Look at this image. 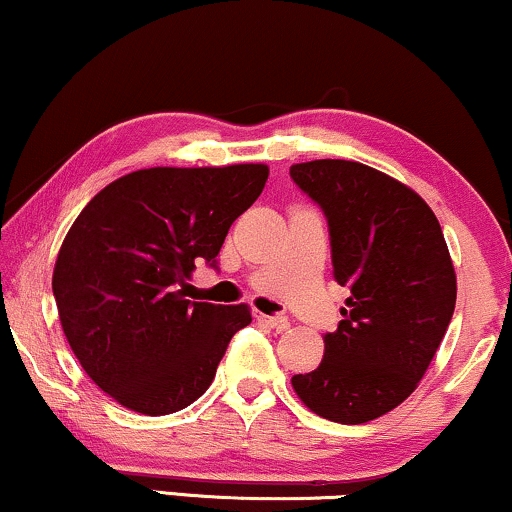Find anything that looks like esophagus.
<instances>
[{
	"label": "esophagus",
	"mask_w": 512,
	"mask_h": 512,
	"mask_svg": "<svg viewBox=\"0 0 512 512\" xmlns=\"http://www.w3.org/2000/svg\"><path fill=\"white\" fill-rule=\"evenodd\" d=\"M257 321H262L264 326H269V328H276V331H286V328L290 326L286 316H267V314H257Z\"/></svg>",
	"instance_id": "obj_1"
}]
</instances>
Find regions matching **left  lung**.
<instances>
[{
	"mask_svg": "<svg viewBox=\"0 0 512 512\" xmlns=\"http://www.w3.org/2000/svg\"><path fill=\"white\" fill-rule=\"evenodd\" d=\"M290 177L321 205L333 278L349 290L323 359L293 375L309 411L359 425L416 390L456 307V271L435 212L390 174L352 160H312Z\"/></svg>",
	"mask_w": 512,
	"mask_h": 512,
	"instance_id": "8db88e82",
	"label": "left lung"
}]
</instances>
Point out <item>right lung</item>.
Wrapping results in <instances>:
<instances>
[{
	"instance_id": "obj_1",
	"label": "right lung",
	"mask_w": 512,
	"mask_h": 512,
	"mask_svg": "<svg viewBox=\"0 0 512 512\" xmlns=\"http://www.w3.org/2000/svg\"><path fill=\"white\" fill-rule=\"evenodd\" d=\"M269 167H148L89 200L58 250L51 288L84 373L144 416L181 411L208 390L248 304L184 300L198 260L219 255L260 198Z\"/></svg>"
}]
</instances>
